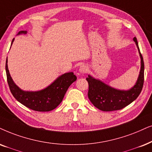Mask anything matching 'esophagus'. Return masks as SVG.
Masks as SVG:
<instances>
[{"label": "esophagus", "instance_id": "obj_1", "mask_svg": "<svg viewBox=\"0 0 152 152\" xmlns=\"http://www.w3.org/2000/svg\"><path fill=\"white\" fill-rule=\"evenodd\" d=\"M87 70H88V68L86 65H82V66L80 67V69H79V72L82 74L86 73V71H87Z\"/></svg>", "mask_w": 152, "mask_h": 152}]
</instances>
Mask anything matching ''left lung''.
Masks as SVG:
<instances>
[{
  "label": "left lung",
  "mask_w": 152,
  "mask_h": 152,
  "mask_svg": "<svg viewBox=\"0 0 152 152\" xmlns=\"http://www.w3.org/2000/svg\"><path fill=\"white\" fill-rule=\"evenodd\" d=\"M133 40L138 49L141 59V68L136 83L131 89L127 91L116 89L89 75L86 78L88 83V97L92 104L102 111L110 112L121 110L134 101L142 91L145 65L136 37H134Z\"/></svg>",
  "instance_id": "obj_1"
}]
</instances>
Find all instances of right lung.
Listing matches in <instances>:
<instances>
[{"label":"right lung","instance_id":"right-lung-1","mask_svg":"<svg viewBox=\"0 0 152 152\" xmlns=\"http://www.w3.org/2000/svg\"><path fill=\"white\" fill-rule=\"evenodd\" d=\"M22 33L26 34L27 31H19L17 35ZM14 40L12 41L11 45ZM5 70L10 89L15 99L26 107L37 112H49L55 109L61 102L69 86L77 80L73 72H67L59 76L44 89L37 91H25L16 85L12 79L7 67V57Z\"/></svg>","mask_w":152,"mask_h":152}]
</instances>
